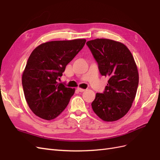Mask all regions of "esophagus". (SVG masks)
I'll return each mask as SVG.
<instances>
[{"instance_id":"esophagus-1","label":"esophagus","mask_w":160,"mask_h":160,"mask_svg":"<svg viewBox=\"0 0 160 160\" xmlns=\"http://www.w3.org/2000/svg\"><path fill=\"white\" fill-rule=\"evenodd\" d=\"M77 90L78 92H83L85 91V89H81V88H78L77 89Z\"/></svg>"}]
</instances>
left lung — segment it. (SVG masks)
I'll return each instance as SVG.
<instances>
[{
    "instance_id": "left-lung-1",
    "label": "left lung",
    "mask_w": 160,
    "mask_h": 160,
    "mask_svg": "<svg viewBox=\"0 0 160 160\" xmlns=\"http://www.w3.org/2000/svg\"><path fill=\"white\" fill-rule=\"evenodd\" d=\"M86 44L101 75L109 78L103 93H96L92 109L105 122L118 120L130 110L137 91L139 78L134 58L118 41L97 38Z\"/></svg>"
}]
</instances>
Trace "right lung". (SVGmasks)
Wrapping results in <instances>:
<instances>
[{
  "label": "right lung",
  "mask_w": 160,
  "mask_h": 160,
  "mask_svg": "<svg viewBox=\"0 0 160 160\" xmlns=\"http://www.w3.org/2000/svg\"><path fill=\"white\" fill-rule=\"evenodd\" d=\"M85 42V39L47 42L31 53L22 75V86L27 103L38 117L53 119L67 107L75 89L58 80Z\"/></svg>",
  "instance_id": "1"
}]
</instances>
